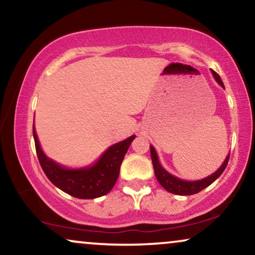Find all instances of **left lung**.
Here are the masks:
<instances>
[{"label":"left lung","mask_w":255,"mask_h":255,"mask_svg":"<svg viewBox=\"0 0 255 255\" xmlns=\"http://www.w3.org/2000/svg\"><path fill=\"white\" fill-rule=\"evenodd\" d=\"M212 74H213V77H215V79L217 80V83H218L220 86L224 87V83H223L222 78H220L219 74L215 72V71H212ZM150 155H151L152 165H154L155 176H156V178H157V181L159 182V184H161L163 188L167 190V191L175 193V195H181V196L195 195V193H198L199 191H202L203 189L208 188L210 184H212V183L223 174V171L225 170L227 163H229V159H230V154H229V156H227L225 161H224L222 167H220L218 170L215 172V174L209 176V177L201 179V181L188 182V181H182V179L175 177V176L170 175L168 171H165L164 169L162 168V165L159 164V162H158L157 154H156L155 149L152 145H150Z\"/></svg>","instance_id":"8db88e82"}]
</instances>
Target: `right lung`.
<instances>
[{"mask_svg":"<svg viewBox=\"0 0 255 255\" xmlns=\"http://www.w3.org/2000/svg\"><path fill=\"white\" fill-rule=\"evenodd\" d=\"M33 129L37 157L46 177L62 191L80 199H93L105 196L113 189L119 177L121 163L135 135L108 148L99 161L90 168L66 169L51 161L40 149Z\"/></svg>","mask_w":255,"mask_h":255,"instance_id":"right-lung-1","label":"right lung"}]
</instances>
